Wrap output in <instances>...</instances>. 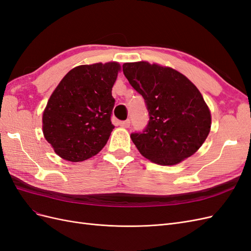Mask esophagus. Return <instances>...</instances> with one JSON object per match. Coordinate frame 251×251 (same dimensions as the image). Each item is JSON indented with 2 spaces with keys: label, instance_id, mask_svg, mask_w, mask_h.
Masks as SVG:
<instances>
[{
  "label": "esophagus",
  "instance_id": "esophagus-1",
  "mask_svg": "<svg viewBox=\"0 0 251 251\" xmlns=\"http://www.w3.org/2000/svg\"><path fill=\"white\" fill-rule=\"evenodd\" d=\"M130 124H131V123H130V120H128V119H127V120H126V121H120V123H119V126H123V127H126H126H128V126H130Z\"/></svg>",
  "mask_w": 251,
  "mask_h": 251
}]
</instances>
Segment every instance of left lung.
I'll return each mask as SVG.
<instances>
[{"label": "left lung", "mask_w": 251, "mask_h": 251, "mask_svg": "<svg viewBox=\"0 0 251 251\" xmlns=\"http://www.w3.org/2000/svg\"><path fill=\"white\" fill-rule=\"evenodd\" d=\"M125 76L146 100L150 120L131 135L139 153L160 165H175L198 151L210 132L211 115L202 94L185 75L149 62L125 63Z\"/></svg>", "instance_id": "1"}]
</instances>
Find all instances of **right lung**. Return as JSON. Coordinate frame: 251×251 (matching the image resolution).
I'll return each instance as SVG.
<instances>
[{
	"instance_id": "add662e5",
	"label": "right lung",
	"mask_w": 251,
	"mask_h": 251,
	"mask_svg": "<svg viewBox=\"0 0 251 251\" xmlns=\"http://www.w3.org/2000/svg\"><path fill=\"white\" fill-rule=\"evenodd\" d=\"M117 62L80 65L68 72L43 112V134L55 154L79 162L97 155L115 127L111 114Z\"/></svg>"
}]
</instances>
